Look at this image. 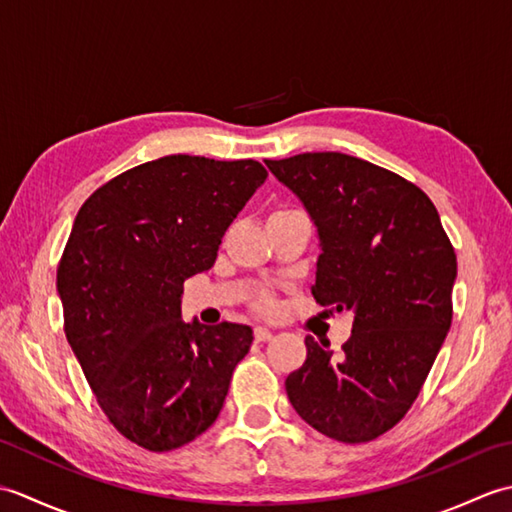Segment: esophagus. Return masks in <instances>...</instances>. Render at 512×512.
Masks as SVG:
<instances>
[{"mask_svg":"<svg viewBox=\"0 0 512 512\" xmlns=\"http://www.w3.org/2000/svg\"><path fill=\"white\" fill-rule=\"evenodd\" d=\"M273 339V332H270L268 328H255V341L257 343H266Z\"/></svg>","mask_w":512,"mask_h":512,"instance_id":"34e87169","label":"esophagus"}]
</instances>
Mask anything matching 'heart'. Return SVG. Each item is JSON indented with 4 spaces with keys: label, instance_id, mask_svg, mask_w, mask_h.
<instances>
[{
    "label": "heart",
    "instance_id": "b5f03b06",
    "mask_svg": "<svg viewBox=\"0 0 512 512\" xmlns=\"http://www.w3.org/2000/svg\"><path fill=\"white\" fill-rule=\"evenodd\" d=\"M277 213H284V211H277ZM277 213H273V215H277ZM257 308L259 310H264V312H268V310H273L275 308V301L270 299V295H262L257 299Z\"/></svg>",
    "mask_w": 512,
    "mask_h": 512
}]
</instances>
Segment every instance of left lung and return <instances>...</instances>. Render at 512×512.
<instances>
[{
	"label": "left lung",
	"instance_id": "1",
	"mask_svg": "<svg viewBox=\"0 0 512 512\" xmlns=\"http://www.w3.org/2000/svg\"><path fill=\"white\" fill-rule=\"evenodd\" d=\"M266 167L317 226L314 299L354 312L341 354L308 336L288 398L323 436L369 442L409 411L447 339L455 250L427 195L372 162L319 151Z\"/></svg>",
	"mask_w": 512,
	"mask_h": 512
}]
</instances>
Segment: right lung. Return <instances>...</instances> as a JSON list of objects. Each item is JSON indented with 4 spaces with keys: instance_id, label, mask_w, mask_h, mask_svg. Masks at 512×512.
I'll list each match as a JSON object with an SVG mask.
<instances>
[{
    "instance_id": "obj_1",
    "label": "right lung",
    "mask_w": 512,
    "mask_h": 512,
    "mask_svg": "<svg viewBox=\"0 0 512 512\" xmlns=\"http://www.w3.org/2000/svg\"><path fill=\"white\" fill-rule=\"evenodd\" d=\"M255 160L165 156L96 189L57 268L65 336L127 440L171 451L220 416L253 330L182 321V286L215 264L226 228L266 182Z\"/></svg>"
}]
</instances>
